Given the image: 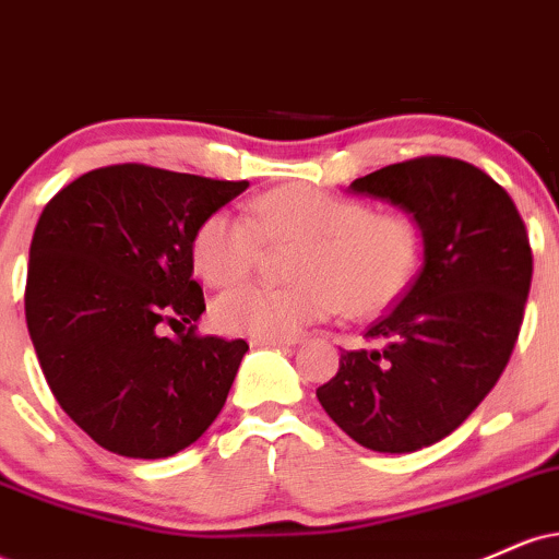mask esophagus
I'll return each mask as SVG.
<instances>
[{
    "mask_svg": "<svg viewBox=\"0 0 559 559\" xmlns=\"http://www.w3.org/2000/svg\"><path fill=\"white\" fill-rule=\"evenodd\" d=\"M299 338H273V336H252L249 344L252 346H292L297 344Z\"/></svg>",
    "mask_w": 559,
    "mask_h": 559,
    "instance_id": "esophagus-1",
    "label": "esophagus"
}]
</instances>
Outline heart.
Listing matches in <instances>:
<instances>
[{
	"label": "heart",
	"instance_id": "1",
	"mask_svg": "<svg viewBox=\"0 0 559 559\" xmlns=\"http://www.w3.org/2000/svg\"><path fill=\"white\" fill-rule=\"evenodd\" d=\"M288 286L241 284L213 305L217 329L288 338L344 310L378 316L407 292L423 258L420 223L404 210H376L294 183L249 202V217L213 213L191 241V260L210 286H230L260 265L265 243H297Z\"/></svg>",
	"mask_w": 559,
	"mask_h": 559
}]
</instances>
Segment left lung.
I'll return each instance as SVG.
<instances>
[{
    "instance_id": "1",
    "label": "left lung",
    "mask_w": 559,
    "mask_h": 559,
    "mask_svg": "<svg viewBox=\"0 0 559 559\" xmlns=\"http://www.w3.org/2000/svg\"><path fill=\"white\" fill-rule=\"evenodd\" d=\"M349 189L413 213L423 267L365 333L376 349H344L318 400L357 444L415 452L463 426L499 381L521 333L534 254L510 194L463 159H404Z\"/></svg>"
}]
</instances>
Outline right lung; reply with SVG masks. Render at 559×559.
I'll return each instance as SVG.
<instances>
[{
    "mask_svg": "<svg viewBox=\"0 0 559 559\" xmlns=\"http://www.w3.org/2000/svg\"><path fill=\"white\" fill-rule=\"evenodd\" d=\"M247 186L123 163L83 173L44 207L25 323L55 400L99 447L170 457L226 404L249 344L197 333L191 241Z\"/></svg>",
    "mask_w": 559,
    "mask_h": 559,
    "instance_id": "right-lung-1",
    "label": "right lung"
}]
</instances>
